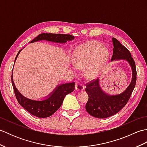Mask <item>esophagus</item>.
<instances>
[{"label": "esophagus", "mask_w": 147, "mask_h": 147, "mask_svg": "<svg viewBox=\"0 0 147 147\" xmlns=\"http://www.w3.org/2000/svg\"><path fill=\"white\" fill-rule=\"evenodd\" d=\"M75 88L76 90H78V91H82V90H83L84 88H85V86H84V85L82 83L77 82L76 83Z\"/></svg>", "instance_id": "1"}]
</instances>
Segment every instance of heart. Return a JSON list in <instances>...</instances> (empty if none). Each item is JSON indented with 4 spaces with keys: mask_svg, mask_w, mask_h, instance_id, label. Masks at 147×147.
Returning a JSON list of instances; mask_svg holds the SVG:
<instances>
[{
    "mask_svg": "<svg viewBox=\"0 0 147 147\" xmlns=\"http://www.w3.org/2000/svg\"><path fill=\"white\" fill-rule=\"evenodd\" d=\"M109 55L108 51L100 43L89 41L79 45L73 54V63L78 67H87L90 76L96 75L101 69Z\"/></svg>",
    "mask_w": 147,
    "mask_h": 147,
    "instance_id": "heart-1",
    "label": "heart"
}]
</instances>
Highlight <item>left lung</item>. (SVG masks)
Returning a JSON list of instances; mask_svg holds the SVG:
<instances>
[{"label":"left lung","mask_w":147,"mask_h":147,"mask_svg":"<svg viewBox=\"0 0 147 147\" xmlns=\"http://www.w3.org/2000/svg\"><path fill=\"white\" fill-rule=\"evenodd\" d=\"M112 43L114 49L111 61L124 59L128 62L133 71L132 80L125 91L116 95H109L103 92L98 78L86 83L85 91L88 93V100L86 104V110L96 118H107L120 111L128 102L136 85V65L130 52L116 38H112Z\"/></svg>","instance_id":"8db88e82"}]
</instances>
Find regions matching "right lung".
I'll use <instances>...</instances> for the list:
<instances>
[{
    "label": "right lung",
    "mask_w": 147,
    "mask_h": 147,
    "mask_svg": "<svg viewBox=\"0 0 147 147\" xmlns=\"http://www.w3.org/2000/svg\"><path fill=\"white\" fill-rule=\"evenodd\" d=\"M74 38V36L67 35V34L42 33L34 38L30 43L40 41V40H47L49 42L64 43L67 41L73 40ZM21 50L18 52L15 58L14 63ZM11 82L15 96L19 104L31 114L40 118L48 117L54 114L55 112L60 108L65 96L68 93L73 92L75 88L74 82L62 84L61 85L57 86V88L51 93V94L49 95L47 98L43 100L37 101L25 97L18 91L14 83L12 74L11 76Z\"/></svg>",
    "instance_id": "right-lung-1"
}]
</instances>
